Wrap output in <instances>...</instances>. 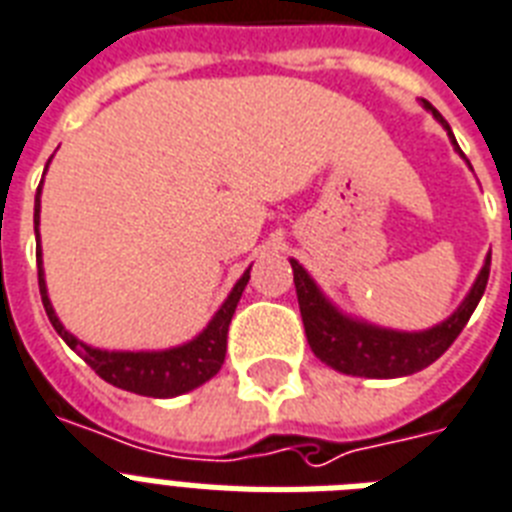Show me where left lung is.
<instances>
[{"mask_svg":"<svg viewBox=\"0 0 512 512\" xmlns=\"http://www.w3.org/2000/svg\"><path fill=\"white\" fill-rule=\"evenodd\" d=\"M423 105L433 110L431 102H423ZM433 116L444 124V118L436 110H433ZM444 129L449 132V124H444ZM452 142H455V137H452ZM290 267H293V282H296L298 309H301V320H304L306 341L317 354V359H322L333 370L359 375V378H402V375H412V372L433 365L455 343L457 335L463 333L470 314L484 296L492 256H486L484 269H481L476 285L470 288L460 309L449 320L425 330V333H396V330H386V327L349 320L322 296L320 288L314 285V280L306 275V269L298 261L290 259Z\"/></svg>","mask_w":512,"mask_h":512,"instance_id":"left-lung-1","label":"left lung"}]
</instances>
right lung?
<instances>
[{
    "mask_svg": "<svg viewBox=\"0 0 512 512\" xmlns=\"http://www.w3.org/2000/svg\"><path fill=\"white\" fill-rule=\"evenodd\" d=\"M49 163V161H47ZM39 195H42V185L36 190L34 203V224H36V261H39V293H42L44 312H47L49 322L57 330V335L79 354L89 367H92L102 380H108L110 386L124 388L132 394L140 396H155V399H169V396L187 394L192 388L203 386L206 380H211L216 372L222 370L224 354H227V333H230L232 314L237 309V301L243 296L251 269H245V275L237 280L232 288L230 298L224 301L222 309L216 312V317L208 322V327L198 338H192L185 346L166 351H102L92 349L87 343H81L79 338H73L60 320H57L55 309L47 298V285H44V269H42V251H39Z\"/></svg>",
    "mask_w": 512,
    "mask_h": 512,
    "instance_id": "obj_1",
    "label": "right lung"
}]
</instances>
